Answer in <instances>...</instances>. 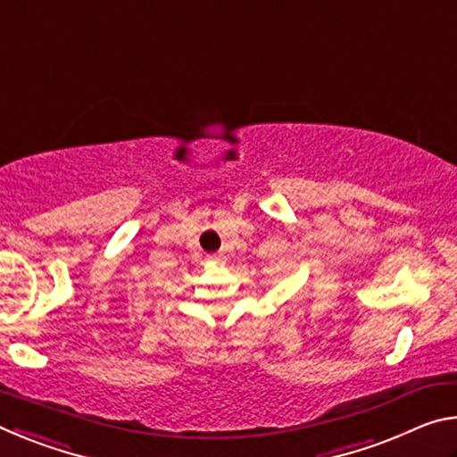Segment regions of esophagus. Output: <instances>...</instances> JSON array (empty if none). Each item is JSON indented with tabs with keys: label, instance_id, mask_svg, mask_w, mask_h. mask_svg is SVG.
<instances>
[{
	"label": "esophagus",
	"instance_id": "34e87169",
	"mask_svg": "<svg viewBox=\"0 0 457 457\" xmlns=\"http://www.w3.org/2000/svg\"><path fill=\"white\" fill-rule=\"evenodd\" d=\"M212 260H213V262H218V260H220V258H212Z\"/></svg>",
	"mask_w": 457,
	"mask_h": 457
}]
</instances>
